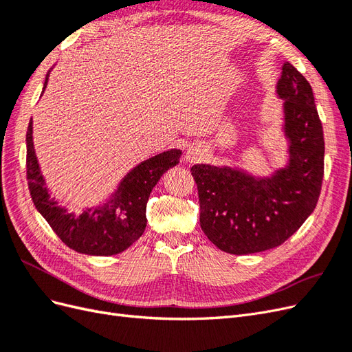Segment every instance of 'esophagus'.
Returning <instances> with one entry per match:
<instances>
[{"instance_id":"esophagus-1","label":"esophagus","mask_w":352,"mask_h":352,"mask_svg":"<svg viewBox=\"0 0 352 352\" xmlns=\"http://www.w3.org/2000/svg\"><path fill=\"white\" fill-rule=\"evenodd\" d=\"M204 157V150H202L201 146H198V145H195V146H190V148H188V151H186V160L189 163H197V162H199V160Z\"/></svg>"}]
</instances>
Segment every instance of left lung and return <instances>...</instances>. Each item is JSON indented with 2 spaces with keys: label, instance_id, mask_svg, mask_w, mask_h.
<instances>
[{
  "label": "left lung",
  "instance_id": "left-lung-1",
  "mask_svg": "<svg viewBox=\"0 0 352 352\" xmlns=\"http://www.w3.org/2000/svg\"><path fill=\"white\" fill-rule=\"evenodd\" d=\"M276 95L283 100L287 162L269 176L236 166L195 164L199 225L221 251L243 255L279 247L316 208L324 172L323 126L310 83L291 63Z\"/></svg>",
  "mask_w": 352,
  "mask_h": 352
}]
</instances>
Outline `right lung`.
Wrapping results in <instances>:
<instances>
[{
    "mask_svg": "<svg viewBox=\"0 0 352 352\" xmlns=\"http://www.w3.org/2000/svg\"><path fill=\"white\" fill-rule=\"evenodd\" d=\"M52 70V69H51ZM50 70V72H51ZM50 72L44 82V94ZM34 123L26 133V170L30 197L36 210L69 248L87 255H114L127 250L146 228V202L151 190L168 168L179 163L182 151L172 148L146 158L127 173L113 192L82 214L69 212L51 198L34 146Z\"/></svg>",
    "mask_w": 352,
    "mask_h": 352,
    "instance_id": "add662e5",
    "label": "right lung"
}]
</instances>
